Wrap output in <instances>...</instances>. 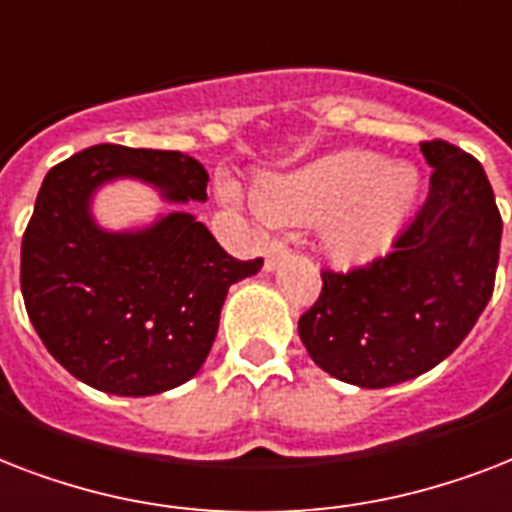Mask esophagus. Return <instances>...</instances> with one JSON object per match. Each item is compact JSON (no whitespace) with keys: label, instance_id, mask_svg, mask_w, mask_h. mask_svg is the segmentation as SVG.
<instances>
[{"label":"esophagus","instance_id":"obj_1","mask_svg":"<svg viewBox=\"0 0 512 512\" xmlns=\"http://www.w3.org/2000/svg\"><path fill=\"white\" fill-rule=\"evenodd\" d=\"M288 256V245L283 243V240H272L267 248V259H264V267H267V272H272V269L280 264V261Z\"/></svg>","mask_w":512,"mask_h":512}]
</instances>
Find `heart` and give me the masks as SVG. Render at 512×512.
<instances>
[{
  "label": "heart",
  "instance_id": "heart-1",
  "mask_svg": "<svg viewBox=\"0 0 512 512\" xmlns=\"http://www.w3.org/2000/svg\"><path fill=\"white\" fill-rule=\"evenodd\" d=\"M419 189L417 170L382 154L344 149L299 170L267 178L248 202L283 224H320L323 248L336 261L360 264L400 235ZM221 197L240 202L235 181L221 178Z\"/></svg>",
  "mask_w": 512,
  "mask_h": 512
}]
</instances>
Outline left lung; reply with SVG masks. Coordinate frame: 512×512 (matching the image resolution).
Masks as SVG:
<instances>
[{"label": "left lung", "mask_w": 512, "mask_h": 512, "mask_svg": "<svg viewBox=\"0 0 512 512\" xmlns=\"http://www.w3.org/2000/svg\"><path fill=\"white\" fill-rule=\"evenodd\" d=\"M430 194L392 251L323 272L299 336L326 374L368 390L425 374L473 331L494 291L502 219L483 165L449 141L419 144Z\"/></svg>", "instance_id": "obj_1"}]
</instances>
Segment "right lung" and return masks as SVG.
<instances>
[{
    "instance_id": "1",
    "label": "right lung",
    "mask_w": 512,
    "mask_h": 512,
    "mask_svg": "<svg viewBox=\"0 0 512 512\" xmlns=\"http://www.w3.org/2000/svg\"><path fill=\"white\" fill-rule=\"evenodd\" d=\"M138 178L162 200H208V170L181 152L98 144L42 181L21 245V291L47 352L79 382L144 398L189 382L208 358L229 285L264 261L232 259L192 213L109 232L93 194Z\"/></svg>"
}]
</instances>
